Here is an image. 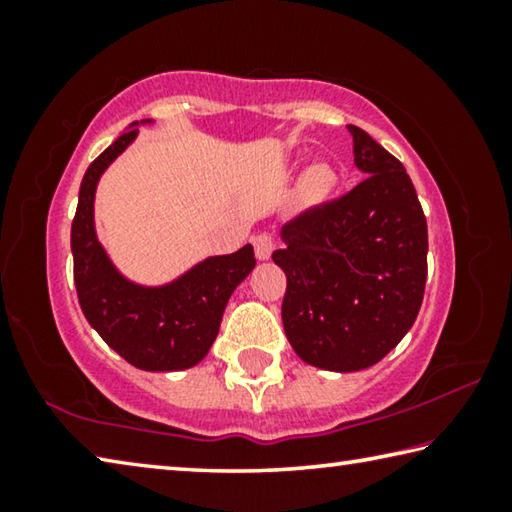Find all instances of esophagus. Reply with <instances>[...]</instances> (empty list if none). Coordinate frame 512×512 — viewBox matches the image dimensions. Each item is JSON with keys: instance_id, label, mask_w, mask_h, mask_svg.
I'll use <instances>...</instances> for the list:
<instances>
[{"instance_id": "1", "label": "esophagus", "mask_w": 512, "mask_h": 512, "mask_svg": "<svg viewBox=\"0 0 512 512\" xmlns=\"http://www.w3.org/2000/svg\"><path fill=\"white\" fill-rule=\"evenodd\" d=\"M253 246H255V255L259 262H266V259H271L273 255V248H275V241L271 235H266V232H262V235H257L253 239Z\"/></svg>"}]
</instances>
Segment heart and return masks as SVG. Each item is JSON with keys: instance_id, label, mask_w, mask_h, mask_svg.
Masks as SVG:
<instances>
[{"instance_id": "heart-1", "label": "heart", "mask_w": 512, "mask_h": 512, "mask_svg": "<svg viewBox=\"0 0 512 512\" xmlns=\"http://www.w3.org/2000/svg\"><path fill=\"white\" fill-rule=\"evenodd\" d=\"M311 185H316V187H323V185H327V173H323V171H316L314 176H311Z\"/></svg>"}]
</instances>
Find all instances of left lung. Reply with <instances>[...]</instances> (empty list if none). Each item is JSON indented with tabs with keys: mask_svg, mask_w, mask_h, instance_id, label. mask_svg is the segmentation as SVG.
Here are the masks:
<instances>
[{
	"mask_svg": "<svg viewBox=\"0 0 512 512\" xmlns=\"http://www.w3.org/2000/svg\"><path fill=\"white\" fill-rule=\"evenodd\" d=\"M366 176L350 194L282 225L273 262L287 275L282 323L309 366H375L413 327L427 282V219L409 173L348 126Z\"/></svg>",
	"mask_w": 512,
	"mask_h": 512,
	"instance_id": "left-lung-1",
	"label": "left lung"
}]
</instances>
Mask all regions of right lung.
<instances>
[{"label": "right lung", "mask_w": 512, "mask_h": 512, "mask_svg": "<svg viewBox=\"0 0 512 512\" xmlns=\"http://www.w3.org/2000/svg\"><path fill=\"white\" fill-rule=\"evenodd\" d=\"M149 124L155 121H133L85 171L72 223L74 282L85 318L119 357L146 372H176L207 357L225 305L255 268V253L246 244L232 255H210L162 284L119 271L99 241L94 198L103 173Z\"/></svg>", "instance_id": "right-lung-1"}]
</instances>
